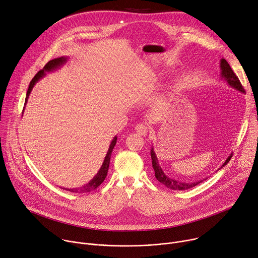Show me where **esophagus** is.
I'll use <instances>...</instances> for the list:
<instances>
[{
	"label": "esophagus",
	"mask_w": 258,
	"mask_h": 258,
	"mask_svg": "<svg viewBox=\"0 0 258 258\" xmlns=\"http://www.w3.org/2000/svg\"><path fill=\"white\" fill-rule=\"evenodd\" d=\"M135 131L140 136H146L148 134V126L144 123H139L136 125Z\"/></svg>",
	"instance_id": "obj_1"
}]
</instances>
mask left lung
<instances>
[{"label": "left lung", "instance_id": "obj_1", "mask_svg": "<svg viewBox=\"0 0 258 258\" xmlns=\"http://www.w3.org/2000/svg\"><path fill=\"white\" fill-rule=\"evenodd\" d=\"M220 69H221V77L222 79H224L229 86H231L232 88H235L241 92H245V89L242 85V83L240 82L239 78L237 77V75L233 73V71L231 70L230 66L228 64V62L222 58L220 60ZM150 154H151V159H152V167H153V170L155 172V178L165 186H167L168 188L172 189V190H186V189H189V188H192V187L197 186L198 184L202 183L203 180H199L197 182H191V183H186V182H181V181H178V180H175L173 178H170L168 177L165 173H163L161 167L159 166L158 163V160H157V157H156V154L153 150V148H151V151H150ZM231 154L227 157V159L224 161V163L222 165V167H224L226 163L230 160L231 158ZM220 167L219 170L222 168Z\"/></svg>", "mask_w": 258, "mask_h": 258}]
</instances>
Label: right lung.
I'll return each instance as SVG.
<instances>
[{
  "label": "right lung",
  "mask_w": 258,
  "mask_h": 258,
  "mask_svg": "<svg viewBox=\"0 0 258 258\" xmlns=\"http://www.w3.org/2000/svg\"><path fill=\"white\" fill-rule=\"evenodd\" d=\"M68 57H64V56H61V57H57V58H54V59H51L49 60L47 63H46L44 66V68L42 70H40V71L35 75V77L32 79L30 85H29V89H28V92H27V97H26V102H25V105L27 104L28 102V99H29V96L30 93L34 87V85L45 75V72H50V71H53V70L61 67L66 61H67ZM116 140H117V137L115 136L114 139L112 140V142L109 146V149H108V152L106 154V157L104 159V162L103 165L101 167V169L99 170L98 174L93 177L87 184H85L84 186L80 187V188H70V189H67L69 191L71 192H76V194H83V192H89L91 190H95L96 188H98V187L103 183V181L105 180L106 176H107V173H108V169H109V163H110V158H111V153L113 151V148L116 144ZM64 189V188H63Z\"/></svg>",
  "instance_id": "add662e5"
}]
</instances>
